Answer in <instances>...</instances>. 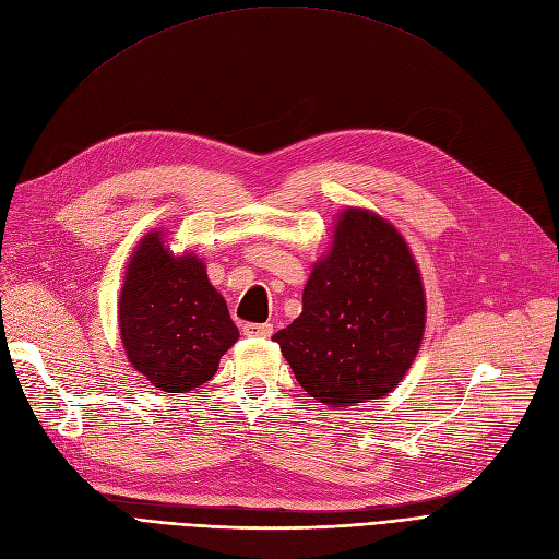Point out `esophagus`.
Listing matches in <instances>:
<instances>
[{
  "label": "esophagus",
  "mask_w": 559,
  "mask_h": 559,
  "mask_svg": "<svg viewBox=\"0 0 559 559\" xmlns=\"http://www.w3.org/2000/svg\"><path fill=\"white\" fill-rule=\"evenodd\" d=\"M242 333H245V335L270 337V335H273V324H253V321H245V324H242Z\"/></svg>",
  "instance_id": "1"
}]
</instances>
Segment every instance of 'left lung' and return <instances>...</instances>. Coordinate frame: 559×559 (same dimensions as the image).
Masks as SVG:
<instances>
[{
  "label": "left lung",
  "mask_w": 559,
  "mask_h": 559,
  "mask_svg": "<svg viewBox=\"0 0 559 559\" xmlns=\"http://www.w3.org/2000/svg\"><path fill=\"white\" fill-rule=\"evenodd\" d=\"M425 312L401 235L376 214L347 210L331 253L312 267L300 317L273 341L310 396L343 408L401 382L419 349Z\"/></svg>",
  "instance_id": "obj_1"
}]
</instances>
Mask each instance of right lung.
<instances>
[{"instance_id":"right-lung-1","label":"right lung","mask_w":559,"mask_h":559,"mask_svg":"<svg viewBox=\"0 0 559 559\" xmlns=\"http://www.w3.org/2000/svg\"><path fill=\"white\" fill-rule=\"evenodd\" d=\"M118 321L130 364L170 394L212 380L240 335L205 265L191 253L173 257L160 233L146 235L132 253Z\"/></svg>"}]
</instances>
